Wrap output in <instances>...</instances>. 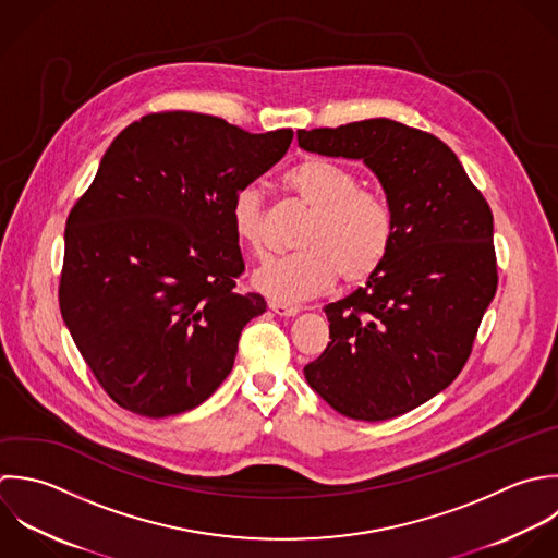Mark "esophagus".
Listing matches in <instances>:
<instances>
[{
	"instance_id": "34e87169",
	"label": "esophagus",
	"mask_w": 558,
	"mask_h": 558,
	"mask_svg": "<svg viewBox=\"0 0 558 558\" xmlns=\"http://www.w3.org/2000/svg\"><path fill=\"white\" fill-rule=\"evenodd\" d=\"M269 311L280 315V317H295L300 313V306H291V304H280V302H269Z\"/></svg>"
}]
</instances>
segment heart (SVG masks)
Here are the masks:
<instances>
[{"label": "heart", "mask_w": 558, "mask_h": 558, "mask_svg": "<svg viewBox=\"0 0 558 558\" xmlns=\"http://www.w3.org/2000/svg\"><path fill=\"white\" fill-rule=\"evenodd\" d=\"M287 189L311 208L298 252L267 260L252 284L276 302H300L328 291L341 276L352 287L372 278L387 260L396 223L389 204L361 189L359 175L330 158L306 156L284 171ZM236 241L250 252L263 250L265 204L256 184L241 186L230 202Z\"/></svg>", "instance_id": "obj_1"}]
</instances>
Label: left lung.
Returning a JSON list of instances; mask_svg holds the SVG:
<instances>
[{
  "label": "left lung",
  "instance_id": "8db88e82",
  "mask_svg": "<svg viewBox=\"0 0 558 558\" xmlns=\"http://www.w3.org/2000/svg\"><path fill=\"white\" fill-rule=\"evenodd\" d=\"M298 145L363 160L396 223L383 267L324 306L332 341L306 383L345 417L404 415L461 374L496 295L492 208L444 141L393 119L298 130Z\"/></svg>",
  "mask_w": 558,
  "mask_h": 558
}]
</instances>
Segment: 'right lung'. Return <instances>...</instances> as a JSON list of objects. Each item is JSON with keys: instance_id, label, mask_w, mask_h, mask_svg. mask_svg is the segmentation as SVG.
Masks as SVG:
<instances>
[{"instance_id": "obj_1", "label": "right lung", "mask_w": 558, "mask_h": 558, "mask_svg": "<svg viewBox=\"0 0 558 558\" xmlns=\"http://www.w3.org/2000/svg\"><path fill=\"white\" fill-rule=\"evenodd\" d=\"M293 130L250 134L199 112L145 114L117 134L64 230L60 313L123 409L186 413L232 372L245 324L234 193L271 169Z\"/></svg>"}]
</instances>
